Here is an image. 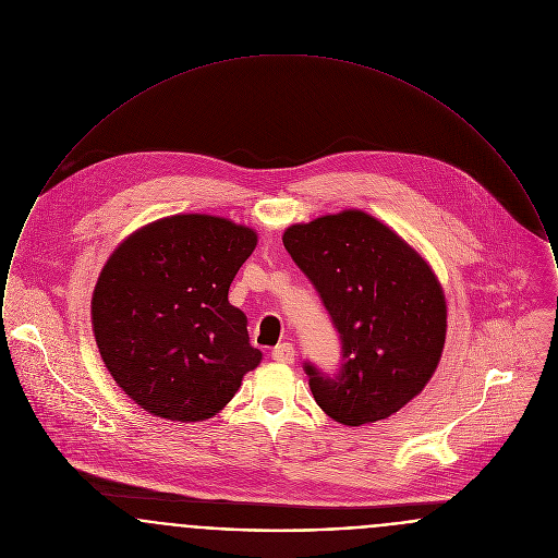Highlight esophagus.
Segmentation results:
<instances>
[{
  "instance_id": "34e87169",
  "label": "esophagus",
  "mask_w": 558,
  "mask_h": 558,
  "mask_svg": "<svg viewBox=\"0 0 558 558\" xmlns=\"http://www.w3.org/2000/svg\"><path fill=\"white\" fill-rule=\"evenodd\" d=\"M270 357L281 364H292L296 357V349L292 347V342H281L270 351Z\"/></svg>"
}]
</instances>
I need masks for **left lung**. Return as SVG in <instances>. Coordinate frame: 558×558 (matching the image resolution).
I'll list each match as a JSON object with an SVG mask.
<instances>
[{
  "instance_id": "left-lung-1",
  "label": "left lung",
  "mask_w": 558,
  "mask_h": 558,
  "mask_svg": "<svg viewBox=\"0 0 558 558\" xmlns=\"http://www.w3.org/2000/svg\"><path fill=\"white\" fill-rule=\"evenodd\" d=\"M283 245L308 277L340 340L335 374L304 362L315 402L357 427L421 393L446 336V302L432 268L364 211L290 226Z\"/></svg>"
}]
</instances>
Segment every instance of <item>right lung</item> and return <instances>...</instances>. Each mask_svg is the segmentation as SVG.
Here are the masks:
<instances>
[{"label":"right lung","instance_id":"right-lung-1","mask_svg":"<svg viewBox=\"0 0 558 558\" xmlns=\"http://www.w3.org/2000/svg\"><path fill=\"white\" fill-rule=\"evenodd\" d=\"M252 228L214 216H173L129 236L104 266L93 328L113 380L142 409L205 421L260 364L228 288L254 252Z\"/></svg>","mask_w":558,"mask_h":558}]
</instances>
